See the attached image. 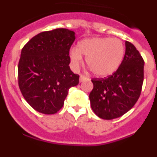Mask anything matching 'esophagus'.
I'll return each instance as SVG.
<instances>
[{"label":"esophagus","instance_id":"34e87169","mask_svg":"<svg viewBox=\"0 0 157 157\" xmlns=\"http://www.w3.org/2000/svg\"><path fill=\"white\" fill-rule=\"evenodd\" d=\"M86 80H87L86 77H85L84 75H80V77H79V82H82L86 81Z\"/></svg>","mask_w":157,"mask_h":157}]
</instances>
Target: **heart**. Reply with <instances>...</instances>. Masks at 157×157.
I'll return each instance as SVG.
<instances>
[{
    "instance_id": "1",
    "label": "heart",
    "mask_w": 157,
    "mask_h": 157,
    "mask_svg": "<svg viewBox=\"0 0 157 157\" xmlns=\"http://www.w3.org/2000/svg\"><path fill=\"white\" fill-rule=\"evenodd\" d=\"M85 56L86 65L94 75L108 77L119 69L125 56L120 40L110 37H91L81 40L69 54L71 67L78 70Z\"/></svg>"
}]
</instances>
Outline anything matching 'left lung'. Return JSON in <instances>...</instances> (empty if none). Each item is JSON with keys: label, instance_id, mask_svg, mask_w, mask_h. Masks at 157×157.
I'll list each match as a JSON object with an SVG mask.
<instances>
[{"label": "left lung", "instance_id": "8db88e82", "mask_svg": "<svg viewBox=\"0 0 157 157\" xmlns=\"http://www.w3.org/2000/svg\"><path fill=\"white\" fill-rule=\"evenodd\" d=\"M123 63L108 78H93L90 94L93 111L103 120L120 117L138 101L144 79V59L135 46L126 41Z\"/></svg>", "mask_w": 157, "mask_h": 157}]
</instances>
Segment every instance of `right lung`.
<instances>
[{"label":"right lung","instance_id":"1","mask_svg":"<svg viewBox=\"0 0 157 157\" xmlns=\"http://www.w3.org/2000/svg\"><path fill=\"white\" fill-rule=\"evenodd\" d=\"M75 32L58 28L37 34L23 46L18 65L19 86L27 103L43 114L63 107L69 89L79 75L71 71L69 50Z\"/></svg>","mask_w":157,"mask_h":157}]
</instances>
